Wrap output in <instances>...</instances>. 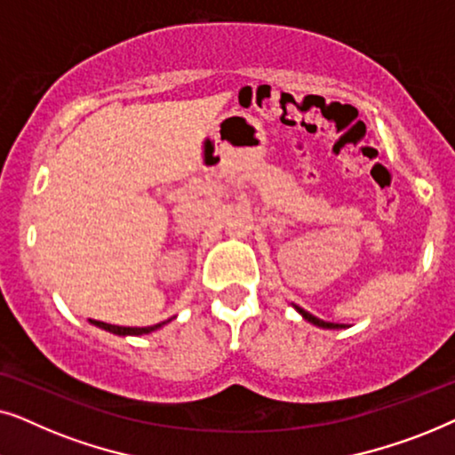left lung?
Segmentation results:
<instances>
[{
  "label": "left lung",
  "mask_w": 455,
  "mask_h": 455,
  "mask_svg": "<svg viewBox=\"0 0 455 455\" xmlns=\"http://www.w3.org/2000/svg\"><path fill=\"white\" fill-rule=\"evenodd\" d=\"M291 307H294L298 313L302 315V319L304 321H308V323H313V325H316V327H321V329H346V325H339V323H329V321H323V319H316L315 315H310V313H307V310L304 308H300L298 307V304H291Z\"/></svg>",
  "instance_id": "1"
}]
</instances>
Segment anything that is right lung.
<instances>
[{"label":"right lung","mask_w":455,"mask_h":455,"mask_svg":"<svg viewBox=\"0 0 455 455\" xmlns=\"http://www.w3.org/2000/svg\"><path fill=\"white\" fill-rule=\"evenodd\" d=\"M165 323H170V321L157 323V325H151V327H120V325H109V323L92 321V319H91V325H95V327H99V329H105V331H109V333L122 335V338H126V335H145V333L157 331V329L164 327Z\"/></svg>","instance_id":"1"}]
</instances>
